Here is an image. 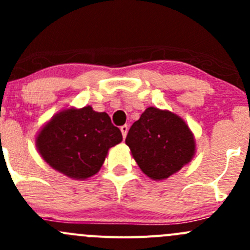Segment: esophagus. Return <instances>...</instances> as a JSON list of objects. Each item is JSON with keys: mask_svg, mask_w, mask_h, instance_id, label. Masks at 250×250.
Wrapping results in <instances>:
<instances>
[{"mask_svg": "<svg viewBox=\"0 0 250 250\" xmlns=\"http://www.w3.org/2000/svg\"><path fill=\"white\" fill-rule=\"evenodd\" d=\"M128 129H129V127H128L127 125H122V127H121V132H122V135H123V138H125V137H127Z\"/></svg>", "mask_w": 250, "mask_h": 250, "instance_id": "obj_1", "label": "esophagus"}]
</instances>
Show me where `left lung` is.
I'll list each match as a JSON object with an SVG mask.
<instances>
[{"mask_svg": "<svg viewBox=\"0 0 250 250\" xmlns=\"http://www.w3.org/2000/svg\"><path fill=\"white\" fill-rule=\"evenodd\" d=\"M125 144L143 173L156 181L178 173L196 153L195 137L185 121L153 106L133 123Z\"/></svg>", "mask_w": 250, "mask_h": 250, "instance_id": "8db88e82", "label": "left lung"}]
</instances>
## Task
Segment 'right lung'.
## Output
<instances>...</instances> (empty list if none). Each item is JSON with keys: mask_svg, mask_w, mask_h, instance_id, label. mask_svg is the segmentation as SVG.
Wrapping results in <instances>:
<instances>
[{"mask_svg": "<svg viewBox=\"0 0 250 250\" xmlns=\"http://www.w3.org/2000/svg\"><path fill=\"white\" fill-rule=\"evenodd\" d=\"M122 141V133L106 112L92 106L60 110L40 129L36 147L57 172L85 180L102 168L107 152Z\"/></svg>", "mask_w": 250, "mask_h": 250, "instance_id": "right-lung-1", "label": "right lung"}]
</instances>
